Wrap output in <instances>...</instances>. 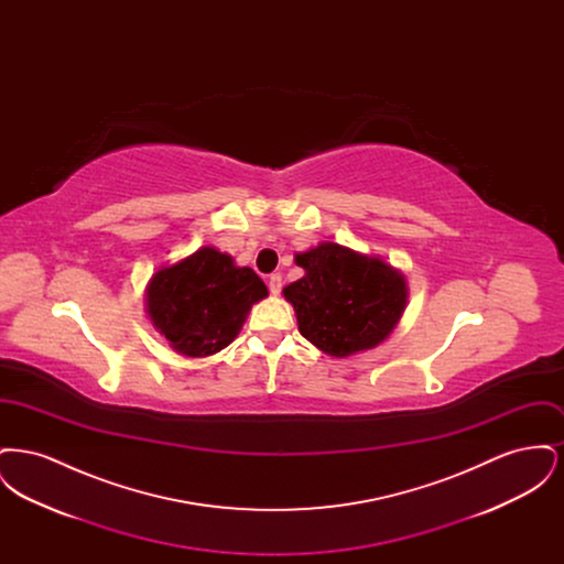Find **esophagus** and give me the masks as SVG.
<instances>
[{
    "instance_id": "34e87169",
    "label": "esophagus",
    "mask_w": 564,
    "mask_h": 564,
    "mask_svg": "<svg viewBox=\"0 0 564 564\" xmlns=\"http://www.w3.org/2000/svg\"><path fill=\"white\" fill-rule=\"evenodd\" d=\"M281 288H283V276L279 274V272H274V274H270L269 276V290L270 294L276 295L281 292Z\"/></svg>"
}]
</instances>
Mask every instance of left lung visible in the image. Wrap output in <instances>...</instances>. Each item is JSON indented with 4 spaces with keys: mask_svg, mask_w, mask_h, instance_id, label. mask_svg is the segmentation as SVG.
Wrapping results in <instances>:
<instances>
[{
    "mask_svg": "<svg viewBox=\"0 0 564 564\" xmlns=\"http://www.w3.org/2000/svg\"><path fill=\"white\" fill-rule=\"evenodd\" d=\"M306 270L283 294L294 304L300 334L332 357L375 349L398 325L405 308L402 274L378 258L336 242L297 253Z\"/></svg>",
    "mask_w": 564,
    "mask_h": 564,
    "instance_id": "1",
    "label": "left lung"
}]
</instances>
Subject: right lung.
<instances>
[{
    "instance_id": "1",
    "label": "right lung",
    "mask_w": 564,
    "mask_h": 564,
    "mask_svg": "<svg viewBox=\"0 0 564 564\" xmlns=\"http://www.w3.org/2000/svg\"><path fill=\"white\" fill-rule=\"evenodd\" d=\"M269 295L262 279L214 247L161 269L148 288V315L171 347L207 357L241 332L251 304Z\"/></svg>"
}]
</instances>
